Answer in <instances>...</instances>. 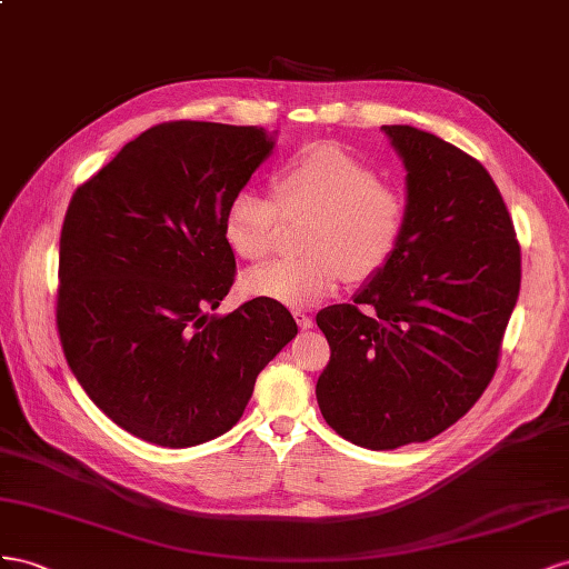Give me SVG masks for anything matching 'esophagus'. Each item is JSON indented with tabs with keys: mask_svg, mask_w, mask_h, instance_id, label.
I'll return each mask as SVG.
<instances>
[{
	"mask_svg": "<svg viewBox=\"0 0 569 569\" xmlns=\"http://www.w3.org/2000/svg\"><path fill=\"white\" fill-rule=\"evenodd\" d=\"M293 317H296V321H298V327H300V329H305V331H307V329H312V323H315V321H312V317L307 315L305 310H293Z\"/></svg>",
	"mask_w": 569,
	"mask_h": 569,
	"instance_id": "esophagus-1",
	"label": "esophagus"
}]
</instances>
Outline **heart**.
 Wrapping results in <instances>:
<instances>
[{
  "label": "heart",
  "mask_w": 569,
  "mask_h": 569,
  "mask_svg": "<svg viewBox=\"0 0 569 569\" xmlns=\"http://www.w3.org/2000/svg\"><path fill=\"white\" fill-rule=\"evenodd\" d=\"M273 198L240 190L223 209L221 233L242 259H264L283 214H312L302 257L248 271L252 296L302 307L329 296L343 279L371 281L398 254L408 231V198L338 144H307L273 173Z\"/></svg>",
  "instance_id": "b5f03b06"
}]
</instances>
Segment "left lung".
I'll return each instance as SVG.
<instances>
[{"mask_svg":"<svg viewBox=\"0 0 569 569\" xmlns=\"http://www.w3.org/2000/svg\"><path fill=\"white\" fill-rule=\"evenodd\" d=\"M381 131L408 169V231L355 305L317 315L331 348L319 410L369 450L429 441L469 412L496 375L522 279L515 226L489 171L419 128Z\"/></svg>","mask_w":569,"mask_h":569,"instance_id":"obj_1","label":"left lung"}]
</instances>
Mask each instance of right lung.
<instances>
[{
	"instance_id": "add662e5",
	"label": "right lung",
	"mask_w": 569,
	"mask_h": 569,
	"mask_svg": "<svg viewBox=\"0 0 569 569\" xmlns=\"http://www.w3.org/2000/svg\"><path fill=\"white\" fill-rule=\"evenodd\" d=\"M273 150L257 126L169 121L78 186L59 240L57 329L78 383L142 441L190 448L242 417L298 333L281 302L226 317L236 257L223 209Z\"/></svg>"
}]
</instances>
